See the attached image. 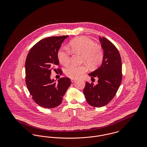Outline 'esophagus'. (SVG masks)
I'll return each instance as SVG.
<instances>
[{
    "instance_id": "34e87169",
    "label": "esophagus",
    "mask_w": 147,
    "mask_h": 147,
    "mask_svg": "<svg viewBox=\"0 0 147 147\" xmlns=\"http://www.w3.org/2000/svg\"><path fill=\"white\" fill-rule=\"evenodd\" d=\"M76 80V79H71V82L72 83L74 82Z\"/></svg>"
}]
</instances>
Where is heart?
Listing matches in <instances>:
<instances>
[{"label":"heart","mask_w":147,"mask_h":147,"mask_svg":"<svg viewBox=\"0 0 147 147\" xmlns=\"http://www.w3.org/2000/svg\"><path fill=\"white\" fill-rule=\"evenodd\" d=\"M71 50L82 55L83 61L91 67H95L101 62L104 52L101 47L95 45L94 42L85 36H80L71 41L69 43ZM58 58L59 62L64 65L70 62V53L67 49L62 48L59 50ZM88 70L86 66L70 65L65 69V74L70 78H78Z\"/></svg>","instance_id":"1"}]
</instances>
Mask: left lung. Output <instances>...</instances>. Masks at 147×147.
Listing matches in <instances>:
<instances>
[{"instance_id": "1", "label": "left lung", "mask_w": 147, "mask_h": 147, "mask_svg": "<svg viewBox=\"0 0 147 147\" xmlns=\"http://www.w3.org/2000/svg\"><path fill=\"white\" fill-rule=\"evenodd\" d=\"M104 56L100 67L88 75L91 80L98 78V84L86 82L84 95L87 102L93 107L108 104L115 96L122 81V61L119 51L106 38L99 37Z\"/></svg>"}]
</instances>
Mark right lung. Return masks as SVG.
<instances>
[{"instance_id":"obj_1","label":"right lung","mask_w":147,"mask_h":147,"mask_svg":"<svg viewBox=\"0 0 147 147\" xmlns=\"http://www.w3.org/2000/svg\"><path fill=\"white\" fill-rule=\"evenodd\" d=\"M68 37L52 36L42 39L31 49L26 57L25 82L28 89L35 102L44 108L52 109L60 105L71 84L67 77L60 78L58 83L50 78L52 69L55 70L59 65L58 51Z\"/></svg>"}]
</instances>
